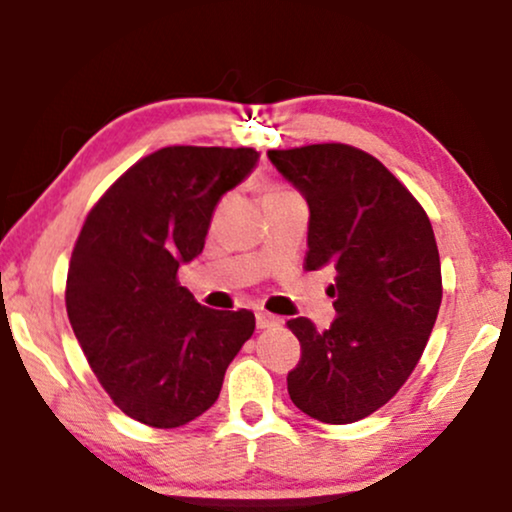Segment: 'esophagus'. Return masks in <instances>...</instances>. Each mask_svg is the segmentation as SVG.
Masks as SVG:
<instances>
[{
    "label": "esophagus",
    "mask_w": 512,
    "mask_h": 512,
    "mask_svg": "<svg viewBox=\"0 0 512 512\" xmlns=\"http://www.w3.org/2000/svg\"><path fill=\"white\" fill-rule=\"evenodd\" d=\"M281 320L276 315L257 313V330H269V327H279Z\"/></svg>",
    "instance_id": "34e87169"
}]
</instances>
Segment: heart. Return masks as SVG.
Returning a JSON list of instances; mask_svg holds the SVG:
<instances>
[{"label":"heart","instance_id":"b5f03b06","mask_svg":"<svg viewBox=\"0 0 512 512\" xmlns=\"http://www.w3.org/2000/svg\"><path fill=\"white\" fill-rule=\"evenodd\" d=\"M274 192H284V190H269V192H267V195H274Z\"/></svg>","mask_w":512,"mask_h":512}]
</instances>
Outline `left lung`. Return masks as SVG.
<instances>
[{
    "label": "left lung",
    "instance_id": "left-lung-1",
    "mask_svg": "<svg viewBox=\"0 0 512 512\" xmlns=\"http://www.w3.org/2000/svg\"><path fill=\"white\" fill-rule=\"evenodd\" d=\"M310 209L305 269L332 267L337 317L301 342L291 402L322 424H354L397 395L436 325L443 281L431 221L378 158L346 144L267 151Z\"/></svg>",
    "mask_w": 512,
    "mask_h": 512
}]
</instances>
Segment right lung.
Returning a JSON list of instances; mask_svg holds the SVG:
<instances>
[{"mask_svg":"<svg viewBox=\"0 0 512 512\" xmlns=\"http://www.w3.org/2000/svg\"><path fill=\"white\" fill-rule=\"evenodd\" d=\"M260 161L255 149L166 146L98 199L76 240L67 315L110 399L154 428H178L219 399L255 332L250 310H211L178 269L204 250L211 214Z\"/></svg>","mask_w":512,"mask_h":512,"instance_id":"add662e5","label":"right lung"}]
</instances>
